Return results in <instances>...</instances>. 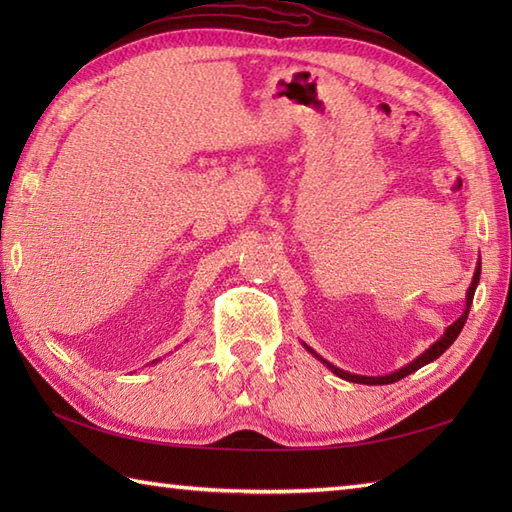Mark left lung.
Listing matches in <instances>:
<instances>
[{"label": "left lung", "instance_id": "1", "mask_svg": "<svg viewBox=\"0 0 512 512\" xmlns=\"http://www.w3.org/2000/svg\"><path fill=\"white\" fill-rule=\"evenodd\" d=\"M480 266H477V273H475V277H473V281H471V288H469V292H466V310H464V314L462 317L455 321L453 325H449V330L444 332V336L442 339L438 341V343H433L427 352L424 354H420L416 361L413 363H409L407 367H402L400 372H394V374H389V376H356V374H350V372H343V369H339V367H334V365H330L328 361H323L321 356H317L314 354L310 347L308 350L319 358V361H323V365H328L332 372L336 374V376H341V378H345V380H350V383H361V385H389V383H396V380H400V378H405V376H409V374H413L416 372V369H420L422 365H427V363H431V361H436V358L440 356V354H444L449 350V345L458 339V334L462 332V328H464V323H466V317H469V310H471V301H473V295H475V288H477V281H480Z\"/></svg>", "mask_w": 512, "mask_h": 512}]
</instances>
